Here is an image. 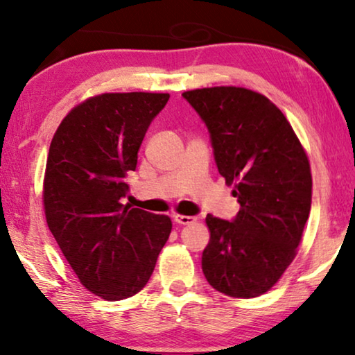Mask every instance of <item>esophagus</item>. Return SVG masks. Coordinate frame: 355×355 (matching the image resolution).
I'll use <instances>...</instances> for the list:
<instances>
[{"label":"esophagus","instance_id":"esophagus-1","mask_svg":"<svg viewBox=\"0 0 355 355\" xmlns=\"http://www.w3.org/2000/svg\"><path fill=\"white\" fill-rule=\"evenodd\" d=\"M197 218L196 216H186V215H176L174 216V223H178V225H192V223H196Z\"/></svg>","mask_w":355,"mask_h":355}]
</instances>
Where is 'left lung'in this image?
Wrapping results in <instances>:
<instances>
[{
    "label": "left lung",
    "instance_id": "left-lung-1",
    "mask_svg": "<svg viewBox=\"0 0 355 355\" xmlns=\"http://www.w3.org/2000/svg\"><path fill=\"white\" fill-rule=\"evenodd\" d=\"M205 123L218 171L241 210L207 215L202 254L211 288L231 297L265 294L294 260L312 205L309 158L286 116L257 92L211 87L182 94Z\"/></svg>",
    "mask_w": 355,
    "mask_h": 355
}]
</instances>
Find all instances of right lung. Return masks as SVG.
Segmentation results:
<instances>
[{
    "mask_svg": "<svg viewBox=\"0 0 355 355\" xmlns=\"http://www.w3.org/2000/svg\"><path fill=\"white\" fill-rule=\"evenodd\" d=\"M169 94H103L77 105L53 135L43 182L51 234L90 293L123 300L142 291L171 232L166 215L123 205L129 171Z\"/></svg>",
    "mask_w": 355,
    "mask_h": 355,
    "instance_id": "1",
    "label": "right lung"
}]
</instances>
